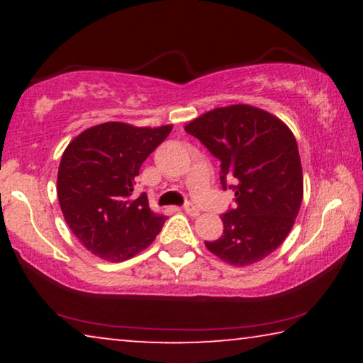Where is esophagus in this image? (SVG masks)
I'll list each match as a JSON object with an SVG mask.
<instances>
[{"instance_id": "34e87169", "label": "esophagus", "mask_w": 363, "mask_h": 363, "mask_svg": "<svg viewBox=\"0 0 363 363\" xmlns=\"http://www.w3.org/2000/svg\"><path fill=\"white\" fill-rule=\"evenodd\" d=\"M183 211H185L188 216H198V215H200V210H198L195 205H190V203H188V205H185V208H183Z\"/></svg>"}]
</instances>
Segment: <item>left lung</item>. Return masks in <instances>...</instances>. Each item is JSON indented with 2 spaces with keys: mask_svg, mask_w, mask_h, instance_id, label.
Instances as JSON below:
<instances>
[{
  "mask_svg": "<svg viewBox=\"0 0 363 363\" xmlns=\"http://www.w3.org/2000/svg\"><path fill=\"white\" fill-rule=\"evenodd\" d=\"M185 130L220 160L221 185L235 191L221 238L205 241L206 247L233 266L264 259L289 235L304 195L291 128L262 108L236 104L203 113Z\"/></svg>",
  "mask_w": 363,
  "mask_h": 363,
  "instance_id": "1",
  "label": "left lung"
}]
</instances>
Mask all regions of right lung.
<instances>
[{"label":"right lung","instance_id":"obj_1","mask_svg":"<svg viewBox=\"0 0 363 363\" xmlns=\"http://www.w3.org/2000/svg\"><path fill=\"white\" fill-rule=\"evenodd\" d=\"M172 125L133 127L106 122L74 138L62 153L57 198L64 220L92 255L130 259L152 245L165 216L153 213L145 193L133 196L142 163Z\"/></svg>","mask_w":363,"mask_h":363}]
</instances>
